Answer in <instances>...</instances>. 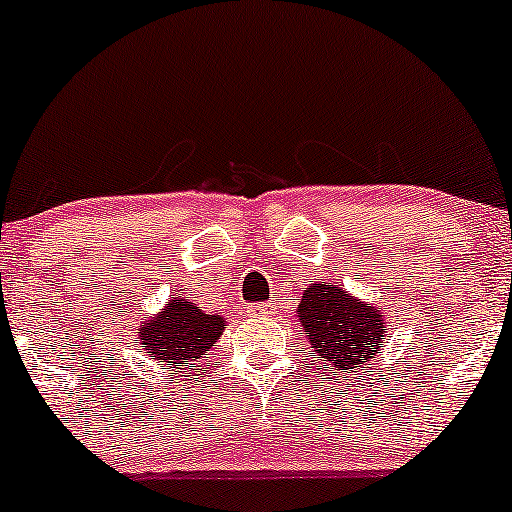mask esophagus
Segmentation results:
<instances>
[{
    "label": "esophagus",
    "mask_w": 512,
    "mask_h": 512,
    "mask_svg": "<svg viewBox=\"0 0 512 512\" xmlns=\"http://www.w3.org/2000/svg\"><path fill=\"white\" fill-rule=\"evenodd\" d=\"M246 315H249V317H268V315H273V307L271 305H249V307H246Z\"/></svg>",
    "instance_id": "1"
}]
</instances>
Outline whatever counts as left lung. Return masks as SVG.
<instances>
[{
	"label": "left lung",
	"instance_id": "8db88e82",
	"mask_svg": "<svg viewBox=\"0 0 512 512\" xmlns=\"http://www.w3.org/2000/svg\"><path fill=\"white\" fill-rule=\"evenodd\" d=\"M300 332L315 351V359L332 366V373L364 371L376 364L386 344V312L381 305L359 300L342 285L315 283L302 290L298 302Z\"/></svg>",
	"mask_w": 512,
	"mask_h": 512
}]
</instances>
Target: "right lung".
<instances>
[{
  "instance_id": "right-lung-1",
  "label": "right lung",
  "mask_w": 512,
  "mask_h": 512,
  "mask_svg": "<svg viewBox=\"0 0 512 512\" xmlns=\"http://www.w3.org/2000/svg\"><path fill=\"white\" fill-rule=\"evenodd\" d=\"M224 329L227 320L222 315H207L195 302L178 295L168 300L158 315L139 322L134 342L144 346V354L151 356L158 366H168L170 371L180 368L183 373L185 364L205 359Z\"/></svg>"
}]
</instances>
